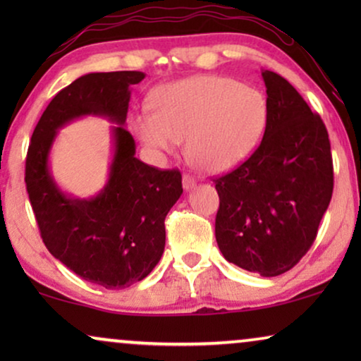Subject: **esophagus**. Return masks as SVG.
<instances>
[{"label": "esophagus", "mask_w": 361, "mask_h": 361, "mask_svg": "<svg viewBox=\"0 0 361 361\" xmlns=\"http://www.w3.org/2000/svg\"><path fill=\"white\" fill-rule=\"evenodd\" d=\"M182 185H184L185 190L194 189V187H195V179L192 176H189V174H184V176H182Z\"/></svg>", "instance_id": "esophagus-1"}]
</instances>
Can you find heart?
Wrapping results in <instances>:
<instances>
[{
	"label": "heart",
	"instance_id": "b5f03b06",
	"mask_svg": "<svg viewBox=\"0 0 361 361\" xmlns=\"http://www.w3.org/2000/svg\"><path fill=\"white\" fill-rule=\"evenodd\" d=\"M152 110L136 111L131 130L154 152H174L185 140L190 164L224 172L248 157L263 136L268 105L259 90L220 75L166 83L151 97Z\"/></svg>",
	"mask_w": 361,
	"mask_h": 361
}]
</instances>
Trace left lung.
I'll return each mask as SVG.
<instances>
[{
    "label": "left lung",
    "instance_id": "8db88e82",
    "mask_svg": "<svg viewBox=\"0 0 361 361\" xmlns=\"http://www.w3.org/2000/svg\"><path fill=\"white\" fill-rule=\"evenodd\" d=\"M268 121L256 151L214 179L215 238L226 261L266 278L294 268L312 246L334 192L322 118L279 73L263 71Z\"/></svg>",
    "mask_w": 361,
    "mask_h": 361
}]
</instances>
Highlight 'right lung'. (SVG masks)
<instances>
[{
  "label": "right lung",
  "mask_w": 361,
  "mask_h": 361,
  "mask_svg": "<svg viewBox=\"0 0 361 361\" xmlns=\"http://www.w3.org/2000/svg\"><path fill=\"white\" fill-rule=\"evenodd\" d=\"M142 72L87 73L62 88L34 128L26 157V189L41 238L54 258L88 283L123 289L145 279L166 245L164 220L182 194L179 169H157L135 157L126 130L130 87ZM97 114L112 122L116 154L111 177L92 200L66 196L48 171L56 130L75 117Z\"/></svg>",
  "instance_id": "obj_1"
}]
</instances>
